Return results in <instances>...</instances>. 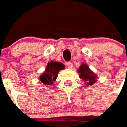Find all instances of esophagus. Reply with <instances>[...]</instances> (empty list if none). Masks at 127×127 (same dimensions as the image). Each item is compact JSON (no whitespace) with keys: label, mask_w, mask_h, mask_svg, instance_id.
Instances as JSON below:
<instances>
[{"label":"esophagus","mask_w":127,"mask_h":127,"mask_svg":"<svg viewBox=\"0 0 127 127\" xmlns=\"http://www.w3.org/2000/svg\"><path fill=\"white\" fill-rule=\"evenodd\" d=\"M66 66H67V67L69 69H72V67H73V63H71V62H69V63H66Z\"/></svg>","instance_id":"esophagus-1"}]
</instances>
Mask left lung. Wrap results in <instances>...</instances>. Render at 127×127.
I'll return each mask as SVG.
<instances>
[{
  "label": "left lung",
  "instance_id": "left-lung-1",
  "mask_svg": "<svg viewBox=\"0 0 127 127\" xmlns=\"http://www.w3.org/2000/svg\"><path fill=\"white\" fill-rule=\"evenodd\" d=\"M77 72L80 73L79 77L86 82V86H91L96 82V75L89 69L88 66L83 63L78 69Z\"/></svg>",
  "mask_w": 127,
  "mask_h": 127
}]
</instances>
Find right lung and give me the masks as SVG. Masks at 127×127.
<instances>
[{
  "instance_id": "add662e5",
  "label": "right lung",
  "mask_w": 127,
  "mask_h": 127,
  "mask_svg": "<svg viewBox=\"0 0 127 127\" xmlns=\"http://www.w3.org/2000/svg\"><path fill=\"white\" fill-rule=\"evenodd\" d=\"M64 69V65L60 62L50 61L48 63L45 71L39 77L40 82L45 85H51L57 78L58 72Z\"/></svg>"
}]
</instances>
